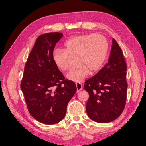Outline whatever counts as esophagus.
<instances>
[{"label":"esophagus","mask_w":146,"mask_h":146,"mask_svg":"<svg viewBox=\"0 0 146 146\" xmlns=\"http://www.w3.org/2000/svg\"><path fill=\"white\" fill-rule=\"evenodd\" d=\"M76 88H77V92H79L82 90V85L81 83H80V82L76 83Z\"/></svg>","instance_id":"esophagus-1"}]
</instances>
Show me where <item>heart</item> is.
Returning a JSON list of instances; mask_svg holds the SVG:
<instances>
[{"label": "heart", "instance_id": "1", "mask_svg": "<svg viewBox=\"0 0 146 146\" xmlns=\"http://www.w3.org/2000/svg\"><path fill=\"white\" fill-rule=\"evenodd\" d=\"M64 50L57 48L53 53L55 65L62 71L70 67L71 57L75 56L77 64L67 77L73 81H81L89 72L93 73L100 70L106 59L109 44L100 34H81L74 36L65 42Z\"/></svg>", "mask_w": 146, "mask_h": 146}]
</instances>
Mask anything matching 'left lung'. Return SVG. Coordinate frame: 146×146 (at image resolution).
<instances>
[{
	"mask_svg": "<svg viewBox=\"0 0 146 146\" xmlns=\"http://www.w3.org/2000/svg\"><path fill=\"white\" fill-rule=\"evenodd\" d=\"M126 70L123 51L113 39L107 64L87 79L84 86L89 95L86 111L92 120L100 123H109L121 115L127 98Z\"/></svg>",
	"mask_w": 146,
	"mask_h": 146,
	"instance_id": "8db88e82",
	"label": "left lung"
}]
</instances>
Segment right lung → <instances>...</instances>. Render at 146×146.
<instances>
[{
	"label": "right lung",
	"instance_id": "add662e5",
	"mask_svg": "<svg viewBox=\"0 0 146 146\" xmlns=\"http://www.w3.org/2000/svg\"><path fill=\"white\" fill-rule=\"evenodd\" d=\"M59 32L37 37L28 57L21 83L28 110L40 123L57 124L66 114L68 102L76 92L73 81L65 79L52 55L62 38Z\"/></svg>",
	"mask_w": 146,
	"mask_h": 146
}]
</instances>
